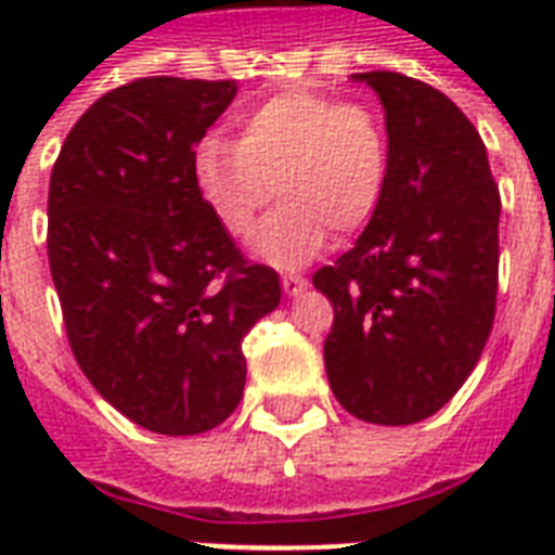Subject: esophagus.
Listing matches in <instances>:
<instances>
[{"label": "esophagus", "mask_w": 555, "mask_h": 555, "mask_svg": "<svg viewBox=\"0 0 555 555\" xmlns=\"http://www.w3.org/2000/svg\"><path fill=\"white\" fill-rule=\"evenodd\" d=\"M282 287H285L287 296H299L302 291H308V279L294 276V273H285V276H282Z\"/></svg>", "instance_id": "34e87169"}]
</instances>
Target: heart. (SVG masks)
I'll return each instance as SVG.
<instances>
[{
  "mask_svg": "<svg viewBox=\"0 0 555 555\" xmlns=\"http://www.w3.org/2000/svg\"><path fill=\"white\" fill-rule=\"evenodd\" d=\"M238 126V141L212 134L192 155L195 190L224 233L247 238L273 190L285 204L253 244L270 264L313 259L328 227L354 233L369 224L388 172L386 129L369 106L291 89L244 112Z\"/></svg>",
  "mask_w": 555,
  "mask_h": 555,
  "instance_id": "heart-1",
  "label": "heart"
}]
</instances>
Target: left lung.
<instances>
[{"label":"left lung","mask_w":555,"mask_h":555,"mask_svg":"<svg viewBox=\"0 0 555 555\" xmlns=\"http://www.w3.org/2000/svg\"><path fill=\"white\" fill-rule=\"evenodd\" d=\"M386 108V190L363 235L313 287L334 305L331 391L377 426L452 400L481 357L499 294L501 195L461 108L397 72L351 74Z\"/></svg>","instance_id":"obj_1"}]
</instances>
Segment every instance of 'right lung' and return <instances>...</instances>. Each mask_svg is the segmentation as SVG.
Segmentation results:
<instances>
[{
  "mask_svg": "<svg viewBox=\"0 0 555 555\" xmlns=\"http://www.w3.org/2000/svg\"><path fill=\"white\" fill-rule=\"evenodd\" d=\"M235 80L141 77L74 124L48 190L65 334L100 397L143 429L201 435L242 400V339L276 311V270L244 261L192 181Z\"/></svg>",
  "mask_w": 555,
  "mask_h": 555,
  "instance_id": "right-lung-1",
  "label": "right lung"
}]
</instances>
